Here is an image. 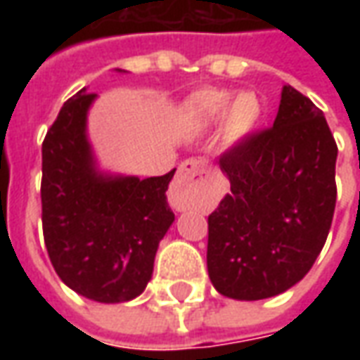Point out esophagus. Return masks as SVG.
<instances>
[{"label": "esophagus", "instance_id": "1", "mask_svg": "<svg viewBox=\"0 0 360 360\" xmlns=\"http://www.w3.org/2000/svg\"><path fill=\"white\" fill-rule=\"evenodd\" d=\"M208 173V162L202 158H188L179 165L177 179L172 187V202L177 210H187L195 206L196 187Z\"/></svg>", "mask_w": 360, "mask_h": 360}]
</instances>
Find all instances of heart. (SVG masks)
<instances>
[{
	"instance_id": "1",
	"label": "heart",
	"mask_w": 360,
	"mask_h": 360,
	"mask_svg": "<svg viewBox=\"0 0 360 360\" xmlns=\"http://www.w3.org/2000/svg\"><path fill=\"white\" fill-rule=\"evenodd\" d=\"M262 113L260 98L249 90L237 96L227 90H202L185 105V117L198 127L218 123L226 115V139L231 144L247 141L260 125Z\"/></svg>"
}]
</instances>
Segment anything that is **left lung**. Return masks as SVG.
<instances>
[{"instance_id": "obj_1", "label": "left lung", "mask_w": 360, "mask_h": 360, "mask_svg": "<svg viewBox=\"0 0 360 360\" xmlns=\"http://www.w3.org/2000/svg\"><path fill=\"white\" fill-rule=\"evenodd\" d=\"M338 146L322 111L285 84L271 129L219 158L231 193L208 216V276L216 291L260 301L299 283L335 210Z\"/></svg>"}]
</instances>
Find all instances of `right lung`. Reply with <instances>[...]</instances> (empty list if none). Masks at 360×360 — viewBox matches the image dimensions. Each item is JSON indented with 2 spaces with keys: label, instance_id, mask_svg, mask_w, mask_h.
<instances>
[{
  "label": "right lung",
  "instance_id": "obj_1",
  "mask_svg": "<svg viewBox=\"0 0 360 360\" xmlns=\"http://www.w3.org/2000/svg\"><path fill=\"white\" fill-rule=\"evenodd\" d=\"M96 98L77 92L44 139V241L67 287L115 304L133 301L152 279L158 245L175 221L165 196L175 169L146 179L100 169L89 139Z\"/></svg>",
  "mask_w": 360,
  "mask_h": 360
}]
</instances>
